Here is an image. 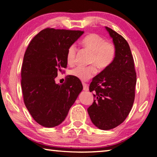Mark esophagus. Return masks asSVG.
Segmentation results:
<instances>
[{
    "label": "esophagus",
    "mask_w": 157,
    "mask_h": 157,
    "mask_svg": "<svg viewBox=\"0 0 157 157\" xmlns=\"http://www.w3.org/2000/svg\"><path fill=\"white\" fill-rule=\"evenodd\" d=\"M82 84H83V89L84 90V91H88V90H89V86H88V85H87V84L83 82V83H82Z\"/></svg>",
    "instance_id": "1"
}]
</instances>
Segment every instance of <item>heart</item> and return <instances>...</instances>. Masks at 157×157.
<instances>
[{
    "instance_id": "1",
    "label": "heart",
    "mask_w": 157,
    "mask_h": 157,
    "mask_svg": "<svg viewBox=\"0 0 157 157\" xmlns=\"http://www.w3.org/2000/svg\"><path fill=\"white\" fill-rule=\"evenodd\" d=\"M82 44L92 52L90 62L94 64L89 66H77L71 71V75L80 79L87 81L97 73V67L100 70L108 68L112 64L116 56V48L113 43L97 34H89L82 40ZM77 48L75 44L68 47L66 52V61L69 65H73L75 61Z\"/></svg>"
}]
</instances>
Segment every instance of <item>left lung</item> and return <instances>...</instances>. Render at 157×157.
Segmentation results:
<instances>
[{
    "label": "left lung",
    "mask_w": 157,
    "mask_h": 157,
    "mask_svg": "<svg viewBox=\"0 0 157 157\" xmlns=\"http://www.w3.org/2000/svg\"><path fill=\"white\" fill-rule=\"evenodd\" d=\"M116 48L112 64L93 79L89 86L94 102L88 108L90 118L100 129L109 130L123 123L134 102L136 73L131 50L123 36L106 27Z\"/></svg>",
    "instance_id": "1"
}]
</instances>
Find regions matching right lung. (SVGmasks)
<instances>
[{
    "mask_svg": "<svg viewBox=\"0 0 157 157\" xmlns=\"http://www.w3.org/2000/svg\"><path fill=\"white\" fill-rule=\"evenodd\" d=\"M84 31L48 28L32 39L21 68L23 101L37 123L46 127L65 120L83 86L71 75L62 84L55 83L57 73L67 67L66 52Z\"/></svg>",
    "mask_w": 157,
    "mask_h": 157,
    "instance_id": "add662e5",
    "label": "right lung"
}]
</instances>
